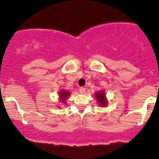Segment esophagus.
Wrapping results in <instances>:
<instances>
[{
  "label": "esophagus",
  "mask_w": 159,
  "mask_h": 159,
  "mask_svg": "<svg viewBox=\"0 0 159 159\" xmlns=\"http://www.w3.org/2000/svg\"><path fill=\"white\" fill-rule=\"evenodd\" d=\"M85 91H86V89L84 88V87H81V88L79 89V93H81V94L84 93Z\"/></svg>",
  "instance_id": "obj_1"
}]
</instances>
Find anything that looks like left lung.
<instances>
[{"label": "left lung", "mask_w": 159, "mask_h": 159, "mask_svg": "<svg viewBox=\"0 0 159 159\" xmlns=\"http://www.w3.org/2000/svg\"><path fill=\"white\" fill-rule=\"evenodd\" d=\"M95 98L97 100V102L100 107H106L107 105V99L106 98L105 90H99L95 93Z\"/></svg>", "instance_id": "8db88e82"}]
</instances>
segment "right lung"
Instances as JSON below:
<instances>
[{"instance_id": "add662e5", "label": "right lung", "mask_w": 159, "mask_h": 159, "mask_svg": "<svg viewBox=\"0 0 159 159\" xmlns=\"http://www.w3.org/2000/svg\"><path fill=\"white\" fill-rule=\"evenodd\" d=\"M71 92H69V90H61L59 93H58V96H59V99L60 102H61V103L66 104V99L67 98L70 96Z\"/></svg>"}]
</instances>
